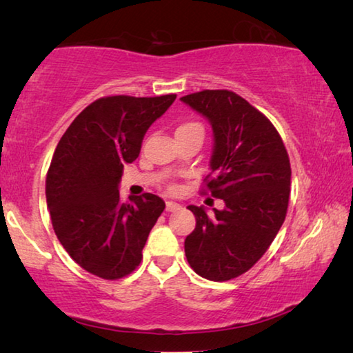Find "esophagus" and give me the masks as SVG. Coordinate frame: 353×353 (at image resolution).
<instances>
[{
  "label": "esophagus",
  "mask_w": 353,
  "mask_h": 353,
  "mask_svg": "<svg viewBox=\"0 0 353 353\" xmlns=\"http://www.w3.org/2000/svg\"><path fill=\"white\" fill-rule=\"evenodd\" d=\"M179 208H182V205L177 204V202H172V201L166 202V212H176Z\"/></svg>",
  "instance_id": "34e87169"
}]
</instances>
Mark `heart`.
<instances>
[{
    "mask_svg": "<svg viewBox=\"0 0 353 353\" xmlns=\"http://www.w3.org/2000/svg\"><path fill=\"white\" fill-rule=\"evenodd\" d=\"M183 129H201L202 130L201 124H198V123H183L177 128V130H183Z\"/></svg>",
    "mask_w": 353,
    "mask_h": 353,
    "instance_id": "heart-1",
    "label": "heart"
}]
</instances>
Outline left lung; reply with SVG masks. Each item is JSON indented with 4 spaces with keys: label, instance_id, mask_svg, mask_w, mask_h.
<instances>
[{
    "label": "left lung",
    "instance_id": "obj_1",
    "mask_svg": "<svg viewBox=\"0 0 353 353\" xmlns=\"http://www.w3.org/2000/svg\"><path fill=\"white\" fill-rule=\"evenodd\" d=\"M213 130L207 188L223 210L190 205L196 227L185 238V255L201 277L225 282L249 271L282 227L290 201L291 166L276 128L246 99L229 90L181 98Z\"/></svg>",
    "mask_w": 353,
    "mask_h": 353
}]
</instances>
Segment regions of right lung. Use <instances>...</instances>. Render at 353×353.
<instances>
[{
  "label": "right lung",
  "mask_w": 353,
  "mask_h": 353,
  "mask_svg": "<svg viewBox=\"0 0 353 353\" xmlns=\"http://www.w3.org/2000/svg\"><path fill=\"white\" fill-rule=\"evenodd\" d=\"M174 99H97L59 141L46 174V204L63 249L93 276L117 280L140 265L165 202L151 193L123 202L118 187L124 165L139 157L146 130Z\"/></svg>",
  "instance_id": "add662e5"
}]
</instances>
